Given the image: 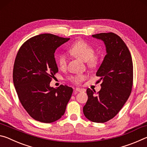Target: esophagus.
Here are the masks:
<instances>
[{
  "label": "esophagus",
  "mask_w": 147,
  "mask_h": 147,
  "mask_svg": "<svg viewBox=\"0 0 147 147\" xmlns=\"http://www.w3.org/2000/svg\"><path fill=\"white\" fill-rule=\"evenodd\" d=\"M75 91L76 92H84L85 91V89L83 88H76L75 89Z\"/></svg>",
  "instance_id": "obj_1"
}]
</instances>
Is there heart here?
<instances>
[{
  "instance_id": "heart-1",
  "label": "heart",
  "mask_w": 147,
  "mask_h": 147,
  "mask_svg": "<svg viewBox=\"0 0 147 147\" xmlns=\"http://www.w3.org/2000/svg\"><path fill=\"white\" fill-rule=\"evenodd\" d=\"M69 53L77 57L84 61H86L89 67L94 68L98 63L97 59L94 57V51L91 45L84 41H78L74 43L69 47ZM67 56L65 54H61L58 56V65L59 67L63 69L67 65ZM85 76L83 74H73L68 78V80L72 83L80 84L82 82Z\"/></svg>"
}]
</instances>
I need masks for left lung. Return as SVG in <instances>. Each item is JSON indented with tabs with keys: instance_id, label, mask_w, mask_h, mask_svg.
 Wrapping results in <instances>:
<instances>
[{
	"instance_id": "1",
	"label": "left lung",
	"mask_w": 147,
	"mask_h": 147,
	"mask_svg": "<svg viewBox=\"0 0 147 147\" xmlns=\"http://www.w3.org/2000/svg\"><path fill=\"white\" fill-rule=\"evenodd\" d=\"M106 46V54L96 75L100 77L98 93L87 89L88 101L83 108L86 117L94 123H105L117 114L130 96L133 84V63L127 46L117 35H92Z\"/></svg>"
}]
</instances>
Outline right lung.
Instances as JSON below:
<instances>
[{
	"mask_svg": "<svg viewBox=\"0 0 147 147\" xmlns=\"http://www.w3.org/2000/svg\"><path fill=\"white\" fill-rule=\"evenodd\" d=\"M69 38L43 34L27 40L16 56L13 70L15 88L23 108L35 120L51 123L65 111L73 89L50 82L58 68L54 58L57 48Z\"/></svg>",
	"mask_w": 147,
	"mask_h": 147,
	"instance_id": "add662e5",
	"label": "right lung"
}]
</instances>
